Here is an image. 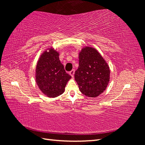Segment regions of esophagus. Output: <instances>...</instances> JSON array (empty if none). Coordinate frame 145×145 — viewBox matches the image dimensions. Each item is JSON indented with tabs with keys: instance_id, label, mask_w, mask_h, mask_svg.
<instances>
[{
	"instance_id": "obj_1",
	"label": "esophagus",
	"mask_w": 145,
	"mask_h": 145,
	"mask_svg": "<svg viewBox=\"0 0 145 145\" xmlns=\"http://www.w3.org/2000/svg\"><path fill=\"white\" fill-rule=\"evenodd\" d=\"M74 72H75V69H72L71 71L69 72V74H70V75H71V76H72V77H74Z\"/></svg>"
}]
</instances>
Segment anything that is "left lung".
Segmentation results:
<instances>
[{"label":"left lung","mask_w":145,"mask_h":145,"mask_svg":"<svg viewBox=\"0 0 145 145\" xmlns=\"http://www.w3.org/2000/svg\"><path fill=\"white\" fill-rule=\"evenodd\" d=\"M78 68L74 78L81 93L89 97H97L106 89L110 69L106 61L94 48L85 46L78 55Z\"/></svg>","instance_id":"1"}]
</instances>
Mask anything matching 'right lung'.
<instances>
[{"mask_svg":"<svg viewBox=\"0 0 145 145\" xmlns=\"http://www.w3.org/2000/svg\"><path fill=\"white\" fill-rule=\"evenodd\" d=\"M41 54L36 68V81L42 93L54 98L62 94L71 76L66 72L59 60V52L48 48Z\"/></svg>","mask_w":145,"mask_h":145,"instance_id":"obj_1","label":"right lung"}]
</instances>
